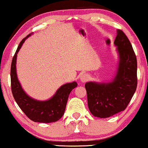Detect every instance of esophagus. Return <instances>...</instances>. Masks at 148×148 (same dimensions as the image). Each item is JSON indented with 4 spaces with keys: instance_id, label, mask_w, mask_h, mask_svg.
<instances>
[{
    "instance_id": "obj_1",
    "label": "esophagus",
    "mask_w": 148,
    "mask_h": 148,
    "mask_svg": "<svg viewBox=\"0 0 148 148\" xmlns=\"http://www.w3.org/2000/svg\"><path fill=\"white\" fill-rule=\"evenodd\" d=\"M88 79H89V75L87 74H82L80 77V80H81V82H86Z\"/></svg>"
}]
</instances>
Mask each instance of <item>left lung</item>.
<instances>
[{"label": "left lung", "instance_id": "8db88e82", "mask_svg": "<svg viewBox=\"0 0 148 148\" xmlns=\"http://www.w3.org/2000/svg\"><path fill=\"white\" fill-rule=\"evenodd\" d=\"M114 45L119 56L115 77L110 82L89 81L85 85L90 113L100 118L123 111L137 87V60L131 42L121 30H117Z\"/></svg>", "mask_w": 148, "mask_h": 148}]
</instances>
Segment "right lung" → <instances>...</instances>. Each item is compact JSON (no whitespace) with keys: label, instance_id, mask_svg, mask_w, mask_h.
I'll return each mask as SVG.
<instances>
[{"label":"right lung","instance_id":"1","mask_svg":"<svg viewBox=\"0 0 148 148\" xmlns=\"http://www.w3.org/2000/svg\"><path fill=\"white\" fill-rule=\"evenodd\" d=\"M32 34H29L21 40L12 58L10 72L12 92L18 106L30 120L35 123H54L60 120L63 115L69 93L78 84L74 81L62 85L53 97L46 101L33 99L25 92L16 74V57L25 40Z\"/></svg>","mask_w":148,"mask_h":148}]
</instances>
